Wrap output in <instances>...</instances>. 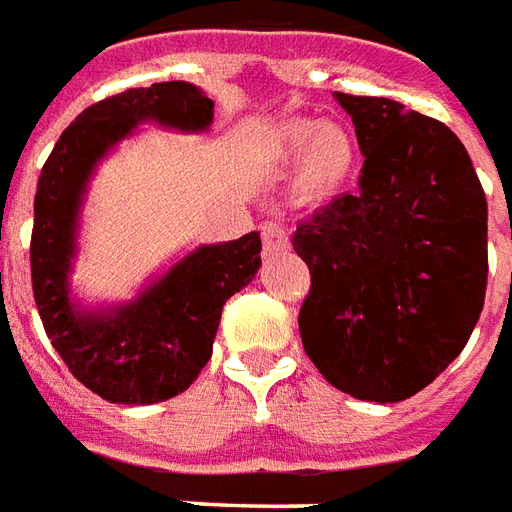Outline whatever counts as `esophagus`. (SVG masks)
Instances as JSON below:
<instances>
[{
  "mask_svg": "<svg viewBox=\"0 0 512 512\" xmlns=\"http://www.w3.org/2000/svg\"><path fill=\"white\" fill-rule=\"evenodd\" d=\"M261 232V245H264V253H278V251H286L288 248V234H286V226L280 224V221H264L259 226Z\"/></svg>",
  "mask_w": 512,
  "mask_h": 512,
  "instance_id": "obj_1",
  "label": "esophagus"
}]
</instances>
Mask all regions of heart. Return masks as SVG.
I'll list each match as a JSON object with an SVG mask.
<instances>
[{
	"mask_svg": "<svg viewBox=\"0 0 512 512\" xmlns=\"http://www.w3.org/2000/svg\"><path fill=\"white\" fill-rule=\"evenodd\" d=\"M275 151L280 161L302 156L297 183L307 197H326L340 188L356 164V140L337 124L291 121L278 129Z\"/></svg>",
	"mask_w": 512,
	"mask_h": 512,
	"instance_id": "b5f03b06",
	"label": "heart"
}]
</instances>
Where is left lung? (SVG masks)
Wrapping results in <instances>:
<instances>
[{"mask_svg": "<svg viewBox=\"0 0 512 512\" xmlns=\"http://www.w3.org/2000/svg\"><path fill=\"white\" fill-rule=\"evenodd\" d=\"M364 153L359 191L299 221L302 345L334 388L402 402L470 340L489 278V205L456 134L386 96L337 91Z\"/></svg>", "mask_w": 512, "mask_h": 512, "instance_id": "left-lung-1", "label": "left lung"}]
</instances>
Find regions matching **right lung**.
<instances>
[{
	"instance_id": "1",
	"label": "right lung",
	"mask_w": 512,
	"mask_h": 512,
	"mask_svg": "<svg viewBox=\"0 0 512 512\" xmlns=\"http://www.w3.org/2000/svg\"><path fill=\"white\" fill-rule=\"evenodd\" d=\"M140 121L202 132L213 121V99L169 80L86 107L42 164L29 248L34 302L48 340L83 386L115 405H153L186 391L210 361L226 299L261 267L259 232L242 234L188 253L132 305L102 315L75 310L67 272L86 180L107 148Z\"/></svg>"
}]
</instances>
